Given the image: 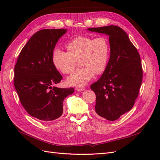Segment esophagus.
<instances>
[{
  "label": "esophagus",
  "instance_id": "34e87169",
  "mask_svg": "<svg viewBox=\"0 0 160 160\" xmlns=\"http://www.w3.org/2000/svg\"><path fill=\"white\" fill-rule=\"evenodd\" d=\"M75 90L77 91H84L85 89L84 88H76Z\"/></svg>",
  "mask_w": 160,
  "mask_h": 160
}]
</instances>
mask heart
I'll return each mask as SVG.
<instances>
[{"mask_svg":"<svg viewBox=\"0 0 160 160\" xmlns=\"http://www.w3.org/2000/svg\"><path fill=\"white\" fill-rule=\"evenodd\" d=\"M67 52L55 48L52 53V62L55 68L63 74L73 71L75 61H79L81 68L76 70L67 79L72 86L87 84L97 75L103 72L108 66L110 47L105 37H77L67 43Z\"/></svg>","mask_w":160,"mask_h":160,"instance_id":"obj_1","label":"heart"}]
</instances>
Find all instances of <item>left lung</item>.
I'll return each mask as SVG.
<instances>
[{
  "instance_id": "obj_1",
  "label": "left lung",
  "mask_w": 160,
  "mask_h": 160,
  "mask_svg": "<svg viewBox=\"0 0 160 160\" xmlns=\"http://www.w3.org/2000/svg\"><path fill=\"white\" fill-rule=\"evenodd\" d=\"M109 36L110 58L100 79L91 84L96 95L95 112L109 121L130 111L138 98L143 78L139 52L122 28L110 25L89 28Z\"/></svg>"
}]
</instances>
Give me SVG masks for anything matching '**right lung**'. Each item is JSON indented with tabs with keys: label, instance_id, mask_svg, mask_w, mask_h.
Instances as JSON below:
<instances>
[{
	"label": "right lung",
	"instance_id": "right-lung-1",
	"mask_svg": "<svg viewBox=\"0 0 160 160\" xmlns=\"http://www.w3.org/2000/svg\"><path fill=\"white\" fill-rule=\"evenodd\" d=\"M67 29H42L31 37L14 66V85L23 108L32 117L43 122L59 118L62 102L74 89L52 87L62 75L53 65L52 53Z\"/></svg>",
	"mask_w": 160,
	"mask_h": 160
}]
</instances>
